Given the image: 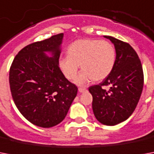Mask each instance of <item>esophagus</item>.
I'll return each instance as SVG.
<instances>
[{
  "mask_svg": "<svg viewBox=\"0 0 154 154\" xmlns=\"http://www.w3.org/2000/svg\"><path fill=\"white\" fill-rule=\"evenodd\" d=\"M78 91H79L80 93H84V92L86 91V89H84V88H79V89H78Z\"/></svg>",
  "mask_w": 154,
  "mask_h": 154,
  "instance_id": "34e87169",
  "label": "esophagus"
}]
</instances>
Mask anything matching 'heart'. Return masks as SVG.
I'll return each mask as SVG.
<instances>
[{"label":"heart","mask_w":154,"mask_h":154,"mask_svg":"<svg viewBox=\"0 0 154 154\" xmlns=\"http://www.w3.org/2000/svg\"><path fill=\"white\" fill-rule=\"evenodd\" d=\"M116 60L113 45L106 41L81 39L69 45L67 57L58 61L60 70L69 81L76 78L78 66L82 70L76 80L82 85L89 81L100 82L110 74Z\"/></svg>","instance_id":"heart-1"}]
</instances>
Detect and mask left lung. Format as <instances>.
<instances>
[{"label": "left lung", "mask_w": 154, "mask_h": 154, "mask_svg": "<svg viewBox=\"0 0 154 154\" xmlns=\"http://www.w3.org/2000/svg\"><path fill=\"white\" fill-rule=\"evenodd\" d=\"M104 37L114 45V66L101 83L90 86L89 91L97 120L105 125H115L128 119L136 109L143 89V69L130 45L109 36ZM105 86L110 89L106 91Z\"/></svg>", "instance_id": "obj_1"}]
</instances>
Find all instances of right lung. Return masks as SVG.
<instances>
[{
	"mask_svg": "<svg viewBox=\"0 0 154 154\" xmlns=\"http://www.w3.org/2000/svg\"><path fill=\"white\" fill-rule=\"evenodd\" d=\"M63 35L28 45L16 56L9 69L16 106L29 122L43 128L62 122L77 94V87L64 77L58 65ZM46 51L52 53V58Z\"/></svg>",
	"mask_w": 154,
	"mask_h": 154,
	"instance_id": "1",
	"label": "right lung"
}]
</instances>
